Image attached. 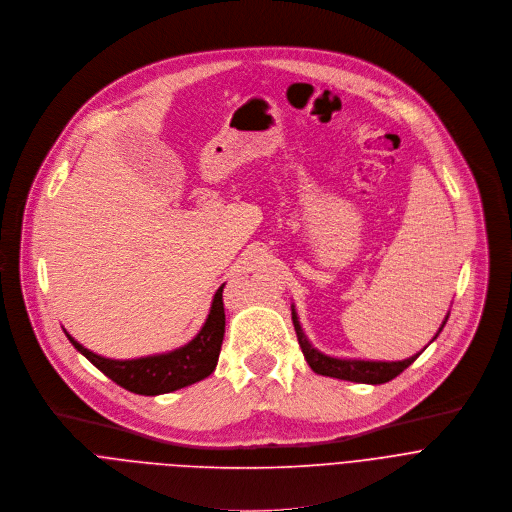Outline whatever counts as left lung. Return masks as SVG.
I'll list each match as a JSON object with an SVG mask.
<instances>
[{
    "mask_svg": "<svg viewBox=\"0 0 512 512\" xmlns=\"http://www.w3.org/2000/svg\"><path fill=\"white\" fill-rule=\"evenodd\" d=\"M292 309V323H294V331H296V339H298V345L302 349V355L306 359V363H309V367L319 373V375H325V377H335V379H343V381H353V383H369V385H381V383H387L391 381L393 377H397L403 369L410 367L420 355L422 351L434 343L438 339V335L442 333L448 317H450V311L446 313L438 333L434 335V339L416 355L407 357L403 361H369V359H349V357H333V355H327L323 351H319L311 339L306 337L302 325H300V319H298V313H296V306L294 302L290 304Z\"/></svg>",
    "mask_w": 512,
    "mask_h": 512,
    "instance_id": "obj_1",
    "label": "left lung"
}]
</instances>
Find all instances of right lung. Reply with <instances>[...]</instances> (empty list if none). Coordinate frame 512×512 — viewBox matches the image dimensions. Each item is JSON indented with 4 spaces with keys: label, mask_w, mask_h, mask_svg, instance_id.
Wrapping results in <instances>:
<instances>
[{
    "label": "right lung",
    "mask_w": 512,
    "mask_h": 512,
    "mask_svg": "<svg viewBox=\"0 0 512 512\" xmlns=\"http://www.w3.org/2000/svg\"><path fill=\"white\" fill-rule=\"evenodd\" d=\"M224 286L226 284L216 290L206 323L201 325L197 335L173 351L137 359H111L92 353L90 349L80 345L70 333H64L78 353H82L96 369H100L127 391L139 395L171 393L206 379L216 371L226 333V313L222 298Z\"/></svg>",
    "instance_id": "add662e5"
}]
</instances>
